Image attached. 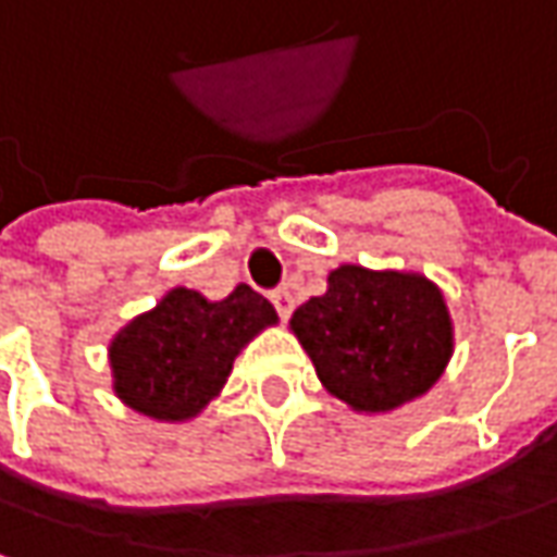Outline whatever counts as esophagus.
<instances>
[{"mask_svg":"<svg viewBox=\"0 0 557 557\" xmlns=\"http://www.w3.org/2000/svg\"><path fill=\"white\" fill-rule=\"evenodd\" d=\"M271 301H274V308H277L280 320H289V314H293V305H296L293 293H289V289H274V293H271Z\"/></svg>","mask_w":557,"mask_h":557,"instance_id":"1","label":"esophagus"}]
</instances>
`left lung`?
Here are the masks:
<instances>
[{
    "mask_svg": "<svg viewBox=\"0 0 557 557\" xmlns=\"http://www.w3.org/2000/svg\"><path fill=\"white\" fill-rule=\"evenodd\" d=\"M289 320L323 388L357 412H388L432 388L453 355V320L432 280L342 264Z\"/></svg>",
    "mask_w": 557,
    "mask_h": 557,
    "instance_id": "8db88e82",
    "label": "left lung"
}]
</instances>
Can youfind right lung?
<instances>
[{"instance_id":"obj_1","label":"right lung","mask_w":557,"mask_h":557,"mask_svg":"<svg viewBox=\"0 0 557 557\" xmlns=\"http://www.w3.org/2000/svg\"><path fill=\"white\" fill-rule=\"evenodd\" d=\"M274 323V305L246 283L221 301L175 286L110 342L113 392L150 419H194L219 397L234 357Z\"/></svg>"}]
</instances>
